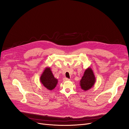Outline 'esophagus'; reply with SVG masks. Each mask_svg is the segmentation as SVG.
<instances>
[{
  "mask_svg": "<svg viewBox=\"0 0 129 129\" xmlns=\"http://www.w3.org/2000/svg\"><path fill=\"white\" fill-rule=\"evenodd\" d=\"M69 79H68V78H65L63 79V81H69Z\"/></svg>",
  "mask_w": 129,
  "mask_h": 129,
  "instance_id": "34e87169",
  "label": "esophagus"
}]
</instances>
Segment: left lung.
Instances as JSON below:
<instances>
[{
    "instance_id": "left-lung-1",
    "label": "left lung",
    "mask_w": 129,
    "mask_h": 129,
    "mask_svg": "<svg viewBox=\"0 0 129 129\" xmlns=\"http://www.w3.org/2000/svg\"><path fill=\"white\" fill-rule=\"evenodd\" d=\"M95 81L96 79L92 69L90 67H88L85 70L84 75L80 82L81 89L84 91L90 89L94 86Z\"/></svg>"
}]
</instances>
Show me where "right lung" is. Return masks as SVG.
Listing matches in <instances>:
<instances>
[{
  "label": "right lung",
  "mask_w": 129,
  "mask_h": 129,
  "mask_svg": "<svg viewBox=\"0 0 129 129\" xmlns=\"http://www.w3.org/2000/svg\"><path fill=\"white\" fill-rule=\"evenodd\" d=\"M40 81L42 85L48 90H52L56 87L58 80L56 79L52 73L50 68L46 67L40 76Z\"/></svg>",
  "instance_id": "right-lung-1"
}]
</instances>
